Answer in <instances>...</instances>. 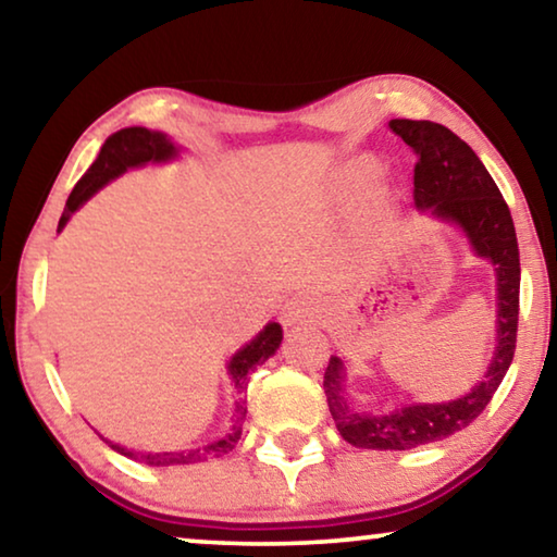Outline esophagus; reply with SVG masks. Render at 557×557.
<instances>
[{
  "mask_svg": "<svg viewBox=\"0 0 557 557\" xmlns=\"http://www.w3.org/2000/svg\"><path fill=\"white\" fill-rule=\"evenodd\" d=\"M314 314H318V302H314V297L310 295H293L285 302V307H282V320H285L287 325L312 320Z\"/></svg>",
  "mask_w": 557,
  "mask_h": 557,
  "instance_id": "1",
  "label": "esophagus"
}]
</instances>
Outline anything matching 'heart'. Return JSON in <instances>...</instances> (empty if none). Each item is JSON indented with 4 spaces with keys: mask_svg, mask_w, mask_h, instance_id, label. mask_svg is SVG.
Masks as SVG:
<instances>
[{
    "mask_svg": "<svg viewBox=\"0 0 557 557\" xmlns=\"http://www.w3.org/2000/svg\"><path fill=\"white\" fill-rule=\"evenodd\" d=\"M383 177V164L375 157L360 154L339 164L327 182V205L337 212H355L370 199V207L387 205V189L375 188Z\"/></svg>",
    "mask_w": 557,
    "mask_h": 557,
    "instance_id": "b5f03b06",
    "label": "heart"
}]
</instances>
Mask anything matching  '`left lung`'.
I'll use <instances>...</instances> for the list:
<instances>
[{"label":"left lung","mask_w":557,"mask_h":557,"mask_svg":"<svg viewBox=\"0 0 557 557\" xmlns=\"http://www.w3.org/2000/svg\"><path fill=\"white\" fill-rule=\"evenodd\" d=\"M389 129L418 154L414 205L437 220L458 225L478 257L495 264L497 275V347L485 377L453 403L405 405L385 414L358 412L345 397V368L330 358L325 395L332 420L347 443L364 450H412L468 428L493 400L508 372L518 339L520 252L516 225L500 189L468 143L443 124L428 120H389Z\"/></svg>","instance_id":"1"}]
</instances>
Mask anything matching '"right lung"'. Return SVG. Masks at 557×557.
<instances>
[{
    "label": "right lung",
    "instance_id": "obj_1",
    "mask_svg": "<svg viewBox=\"0 0 557 557\" xmlns=\"http://www.w3.org/2000/svg\"><path fill=\"white\" fill-rule=\"evenodd\" d=\"M174 157H177V147H174L170 143V137L162 135V132H152L147 127H124L120 132H114L112 137H107L102 149H99L92 168L82 174V180L74 185L60 218V230L66 225V220H70L72 214L97 193V189H102L107 182L120 177L122 172H127L129 168H139V164H147V162H168V160H174ZM280 343H282V327L277 322H270V325H264V330L252 339V343H247L243 350L232 355L227 370L232 375V383L237 387L239 400L235 403L237 405L235 425L230 428V433L222 440H214V443L202 445V447H189V450H174V453H135V450H127V447L110 443V440H107V443H110L112 450L127 455V458L137 462L152 465V468L205 462L230 453L232 447L237 445L239 435H243V420L247 414V405H245L247 375H250L257 364L270 360L272 355L277 352Z\"/></svg>",
    "mask_w": 557,
    "mask_h": 557
}]
</instances>
